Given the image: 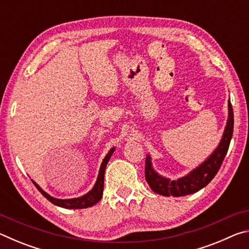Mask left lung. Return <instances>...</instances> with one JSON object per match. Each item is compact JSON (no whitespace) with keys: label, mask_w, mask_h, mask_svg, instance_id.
<instances>
[{"label":"left lung","mask_w":249,"mask_h":249,"mask_svg":"<svg viewBox=\"0 0 249 249\" xmlns=\"http://www.w3.org/2000/svg\"><path fill=\"white\" fill-rule=\"evenodd\" d=\"M234 113L231 101L229 102V120L223 134L222 141L214 153L188 176L178 180H169L159 176L151 167L150 156H147L145 161V178L154 192L165 196H182L196 193L211 182L224 160L229 150L230 142L233 136Z\"/></svg>","instance_id":"8db88e82"}]
</instances>
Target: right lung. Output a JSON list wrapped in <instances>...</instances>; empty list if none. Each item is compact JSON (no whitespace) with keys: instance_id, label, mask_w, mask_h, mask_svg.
<instances>
[{"instance_id":"1","label":"right lung","mask_w":249,"mask_h":249,"mask_svg":"<svg viewBox=\"0 0 249 249\" xmlns=\"http://www.w3.org/2000/svg\"><path fill=\"white\" fill-rule=\"evenodd\" d=\"M114 151V148H112L108 151L107 155L105 156V158L103 159L102 165H101L100 168V172L98 176V180L94 184L93 189L90 192H88L87 195H84L80 197H74V199H67V200H60V199H56V197L50 196L48 193H46L44 190H41V188L37 184L35 181H33V183L35 184V187L38 189L39 192L43 195L46 199L49 200L54 205L61 206V208L65 209H87V208H91L94 204L98 203V202L101 200L103 195V187H104V174H105V168H107V165L108 162L109 158Z\"/></svg>"}]
</instances>
